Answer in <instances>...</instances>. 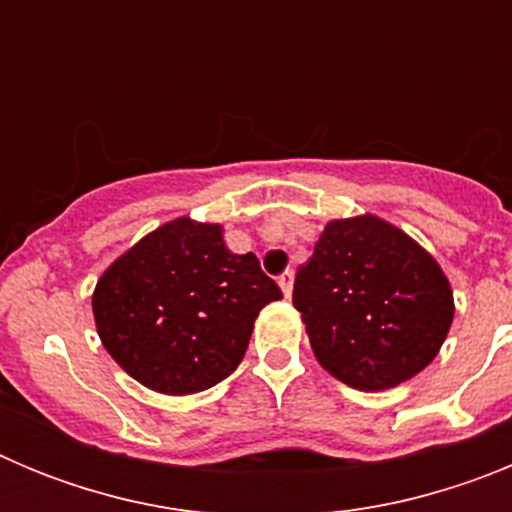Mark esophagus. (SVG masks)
<instances>
[{"label": "esophagus", "mask_w": 512, "mask_h": 512, "mask_svg": "<svg viewBox=\"0 0 512 512\" xmlns=\"http://www.w3.org/2000/svg\"><path fill=\"white\" fill-rule=\"evenodd\" d=\"M279 287H282L284 297L292 295V287H295V271H284L282 277H279Z\"/></svg>", "instance_id": "obj_1"}]
</instances>
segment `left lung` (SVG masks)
I'll use <instances>...</instances> for the list:
<instances>
[{
    "label": "left lung",
    "mask_w": 512,
    "mask_h": 512,
    "mask_svg": "<svg viewBox=\"0 0 512 512\" xmlns=\"http://www.w3.org/2000/svg\"><path fill=\"white\" fill-rule=\"evenodd\" d=\"M292 302L323 369L364 392L415 377L454 320L441 266L374 215L325 225L312 259L297 269Z\"/></svg>",
    "instance_id": "obj_1"
}]
</instances>
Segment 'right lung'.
<instances>
[{"label": "right lung", "mask_w": 512, "mask_h": 512, "mask_svg": "<svg viewBox=\"0 0 512 512\" xmlns=\"http://www.w3.org/2000/svg\"><path fill=\"white\" fill-rule=\"evenodd\" d=\"M282 289L253 253H230L220 225L179 217L104 271L92 307L112 359L164 395H192L241 364L253 320Z\"/></svg>", "instance_id": "obj_1"}]
</instances>
